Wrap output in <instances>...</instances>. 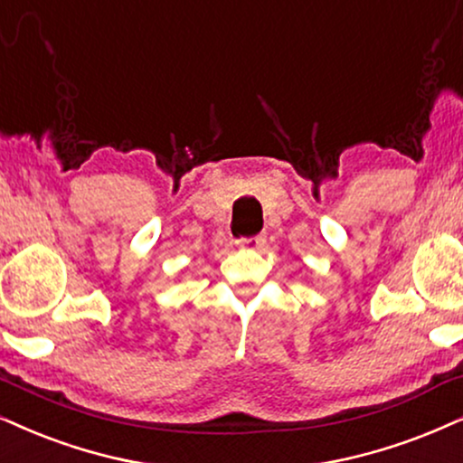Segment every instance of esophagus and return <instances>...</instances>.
<instances>
[{
    "mask_svg": "<svg viewBox=\"0 0 463 463\" xmlns=\"http://www.w3.org/2000/svg\"><path fill=\"white\" fill-rule=\"evenodd\" d=\"M236 242L240 246H246V249H260V246L266 242V236H263V233H257V236H250V238H240Z\"/></svg>",
    "mask_w": 463,
    "mask_h": 463,
    "instance_id": "1",
    "label": "esophagus"
}]
</instances>
